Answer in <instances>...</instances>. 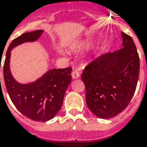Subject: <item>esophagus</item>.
I'll return each mask as SVG.
<instances>
[{
  "instance_id": "34e87169",
  "label": "esophagus",
  "mask_w": 147,
  "mask_h": 147,
  "mask_svg": "<svg viewBox=\"0 0 147 147\" xmlns=\"http://www.w3.org/2000/svg\"><path fill=\"white\" fill-rule=\"evenodd\" d=\"M71 76H72V79H74V80L78 79L80 77V72L78 71H73L72 73H71Z\"/></svg>"
}]
</instances>
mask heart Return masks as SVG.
Returning <instances> with one entry per match:
<instances>
[{"instance_id": "b5f03b06", "label": "heart", "mask_w": 147, "mask_h": 147, "mask_svg": "<svg viewBox=\"0 0 147 147\" xmlns=\"http://www.w3.org/2000/svg\"><path fill=\"white\" fill-rule=\"evenodd\" d=\"M92 42L90 40H84L78 42L74 45V48L76 49H88L91 47Z\"/></svg>"}]
</instances>
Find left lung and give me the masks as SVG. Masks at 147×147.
I'll return each instance as SVG.
<instances>
[{
  "instance_id": "8db88e82",
  "label": "left lung",
  "mask_w": 147,
  "mask_h": 147,
  "mask_svg": "<svg viewBox=\"0 0 147 147\" xmlns=\"http://www.w3.org/2000/svg\"><path fill=\"white\" fill-rule=\"evenodd\" d=\"M123 49L102 54L81 75L86 102L96 116L110 119L123 111L131 100L139 75V57L132 38L124 32Z\"/></svg>"
}]
</instances>
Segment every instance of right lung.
I'll return each mask as SVG.
<instances>
[{
	"label": "right lung",
	"mask_w": 147,
	"mask_h": 147,
	"mask_svg": "<svg viewBox=\"0 0 147 147\" xmlns=\"http://www.w3.org/2000/svg\"><path fill=\"white\" fill-rule=\"evenodd\" d=\"M43 32V30L25 32L14 39L7 50L3 66L5 84L13 103L24 115L37 122L52 119L60 110L67 88L71 82L72 70L71 67L52 69L34 82L25 84L13 78L9 66L12 49L25 42L37 40Z\"/></svg>",
	"instance_id": "right-lung-1"
}]
</instances>
